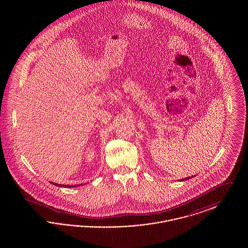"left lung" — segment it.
<instances>
[{
    "instance_id": "1",
    "label": "left lung",
    "mask_w": 248,
    "mask_h": 248,
    "mask_svg": "<svg viewBox=\"0 0 248 248\" xmlns=\"http://www.w3.org/2000/svg\"><path fill=\"white\" fill-rule=\"evenodd\" d=\"M192 177H195V175L194 176H192ZM192 177H185V178H182V179H179V181H185V180H188L189 178H191Z\"/></svg>"
}]
</instances>
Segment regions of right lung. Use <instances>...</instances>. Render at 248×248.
<instances>
[{
  "instance_id": "obj_1",
  "label": "right lung",
  "mask_w": 248,
  "mask_h": 248,
  "mask_svg": "<svg viewBox=\"0 0 248 248\" xmlns=\"http://www.w3.org/2000/svg\"><path fill=\"white\" fill-rule=\"evenodd\" d=\"M50 183H52L53 185H55V186H57V187H63V188H73V187H77V186H81V185H72V186H68V185H62V184H58V183H54V182H50Z\"/></svg>"
}]
</instances>
